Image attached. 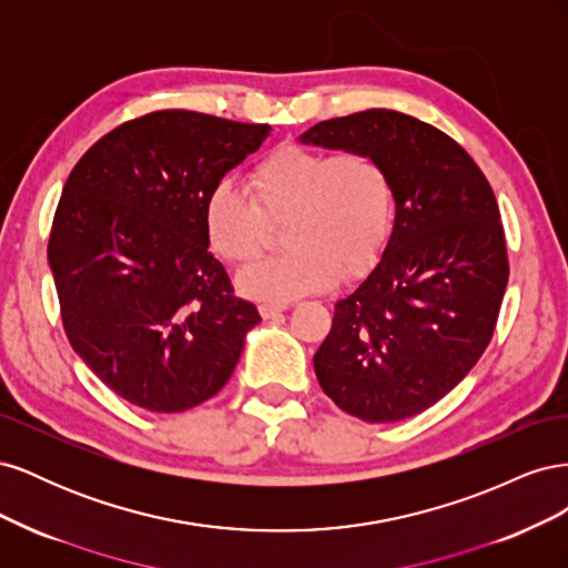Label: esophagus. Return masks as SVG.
<instances>
[{
	"label": "esophagus",
	"instance_id": "34e87169",
	"mask_svg": "<svg viewBox=\"0 0 568 568\" xmlns=\"http://www.w3.org/2000/svg\"><path fill=\"white\" fill-rule=\"evenodd\" d=\"M288 305H284V303H261L257 305V311H261V315L265 317V320H270V317H277L280 313H284Z\"/></svg>",
	"mask_w": 568,
	"mask_h": 568
}]
</instances>
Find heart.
I'll list each match as a JSON object with an SVG mask.
<instances>
[{
	"instance_id": "b5f03b06",
	"label": "heart",
	"mask_w": 568,
	"mask_h": 568,
	"mask_svg": "<svg viewBox=\"0 0 568 568\" xmlns=\"http://www.w3.org/2000/svg\"><path fill=\"white\" fill-rule=\"evenodd\" d=\"M253 197L230 180L211 189L203 230L222 261L242 265L263 251L272 225L284 227V253L263 257L236 277L244 296L291 303L357 277L382 255L395 217L386 165L365 151L284 144L255 163Z\"/></svg>"
}]
</instances>
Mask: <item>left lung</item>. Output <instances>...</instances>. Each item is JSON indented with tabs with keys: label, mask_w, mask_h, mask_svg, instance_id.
Here are the masks:
<instances>
[{
	"label": "left lung",
	"mask_w": 568,
	"mask_h": 568,
	"mask_svg": "<svg viewBox=\"0 0 568 568\" xmlns=\"http://www.w3.org/2000/svg\"><path fill=\"white\" fill-rule=\"evenodd\" d=\"M298 142L372 153L395 196L379 263L334 305L317 382L363 422L415 417L469 374L495 332L509 265L493 189L448 134L398 111L324 120Z\"/></svg>",
	"instance_id": "left-lung-1"
}]
</instances>
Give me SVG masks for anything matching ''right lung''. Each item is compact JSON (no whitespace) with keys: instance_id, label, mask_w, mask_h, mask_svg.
<instances>
[{"instance_id":"1","label":"right lung","mask_w":568,"mask_h":568,"mask_svg":"<svg viewBox=\"0 0 568 568\" xmlns=\"http://www.w3.org/2000/svg\"><path fill=\"white\" fill-rule=\"evenodd\" d=\"M270 132L156 111L101 136L65 180L47 248L63 329L128 403L184 412L230 382L261 315L232 296L203 205Z\"/></svg>"}]
</instances>
